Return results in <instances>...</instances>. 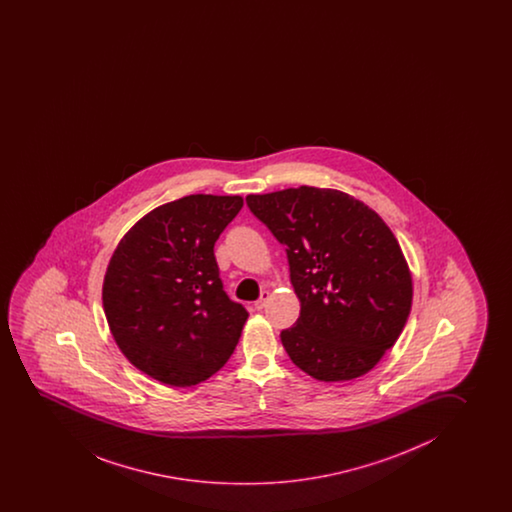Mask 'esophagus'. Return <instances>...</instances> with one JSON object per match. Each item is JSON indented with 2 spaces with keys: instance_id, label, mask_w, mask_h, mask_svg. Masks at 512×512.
<instances>
[{
  "instance_id": "34e87169",
  "label": "esophagus",
  "mask_w": 512,
  "mask_h": 512,
  "mask_svg": "<svg viewBox=\"0 0 512 512\" xmlns=\"http://www.w3.org/2000/svg\"><path fill=\"white\" fill-rule=\"evenodd\" d=\"M269 297H271V294H269L267 290H264V292L260 294L259 299L255 301V304H253V306H255V310H259V312L260 310H264V308H266L267 301H269Z\"/></svg>"
}]
</instances>
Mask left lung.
Segmentation results:
<instances>
[{
  "label": "left lung",
  "instance_id": "8db88e82",
  "mask_svg": "<svg viewBox=\"0 0 512 512\" xmlns=\"http://www.w3.org/2000/svg\"><path fill=\"white\" fill-rule=\"evenodd\" d=\"M246 206L285 246L301 301L283 329L292 363L310 377H361L400 336L412 306V278L391 229L361 200L299 186L248 195Z\"/></svg>",
  "mask_w": 512,
  "mask_h": 512
}]
</instances>
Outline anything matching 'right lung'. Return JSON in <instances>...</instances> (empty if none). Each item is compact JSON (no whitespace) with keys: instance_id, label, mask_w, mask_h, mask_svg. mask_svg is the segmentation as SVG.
Masks as SVG:
<instances>
[{"instance_id":"right-lung-1","label":"right lung","mask_w":512,"mask_h":512,"mask_svg":"<svg viewBox=\"0 0 512 512\" xmlns=\"http://www.w3.org/2000/svg\"><path fill=\"white\" fill-rule=\"evenodd\" d=\"M241 197L188 195L128 230L105 273L104 312L119 350L162 384L190 387L229 361L248 312L220 280L215 243Z\"/></svg>"}]
</instances>
